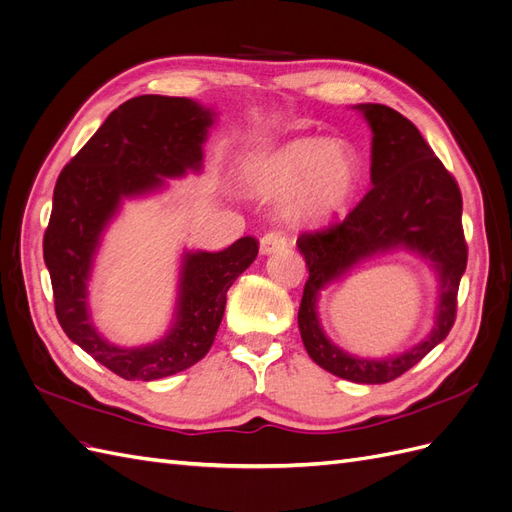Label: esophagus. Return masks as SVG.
Returning <instances> with one entry per match:
<instances>
[{
	"mask_svg": "<svg viewBox=\"0 0 512 512\" xmlns=\"http://www.w3.org/2000/svg\"><path fill=\"white\" fill-rule=\"evenodd\" d=\"M286 245H288L286 232L271 230V232H267L265 237L260 239V252L262 254H271V252H277V250H284Z\"/></svg>",
	"mask_w": 512,
	"mask_h": 512,
	"instance_id": "esophagus-1",
	"label": "esophagus"
}]
</instances>
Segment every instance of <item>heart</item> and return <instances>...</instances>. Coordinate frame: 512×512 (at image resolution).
<instances>
[{"instance_id":"heart-1","label":"heart","mask_w":512,"mask_h":512,"mask_svg":"<svg viewBox=\"0 0 512 512\" xmlns=\"http://www.w3.org/2000/svg\"><path fill=\"white\" fill-rule=\"evenodd\" d=\"M359 160L356 153L324 138H294L262 158L252 173L254 190L288 198V215L297 224H322L350 200Z\"/></svg>"}]
</instances>
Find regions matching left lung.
I'll return each mask as SVG.
<instances>
[{
    "label": "left lung",
    "mask_w": 512,
    "mask_h": 512,
    "mask_svg": "<svg viewBox=\"0 0 512 512\" xmlns=\"http://www.w3.org/2000/svg\"><path fill=\"white\" fill-rule=\"evenodd\" d=\"M371 138V190L344 222L303 232L297 239L309 277L299 307L307 354L329 374L359 384H384L406 374L429 354L457 314V292L468 245L461 226V192L414 123L384 104H359ZM406 246L429 259L441 280L437 324L421 345L397 357L365 360L348 355L323 335L317 320L319 290L361 259Z\"/></svg>",
    "instance_id": "1"
}]
</instances>
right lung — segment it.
I'll use <instances>...</instances> for the list:
<instances>
[{"mask_svg":"<svg viewBox=\"0 0 512 512\" xmlns=\"http://www.w3.org/2000/svg\"><path fill=\"white\" fill-rule=\"evenodd\" d=\"M211 123L213 113L188 98H132L106 117L55 183L42 247L57 320L74 344L126 380L166 378L203 359L220 329L228 288L258 256L254 237H241L222 252L185 254L175 324L156 344L119 348L91 324L89 273L121 198L158 190L164 177L200 170Z\"/></svg>","mask_w":512,"mask_h":512,"instance_id":"add662e5","label":"right lung"}]
</instances>
